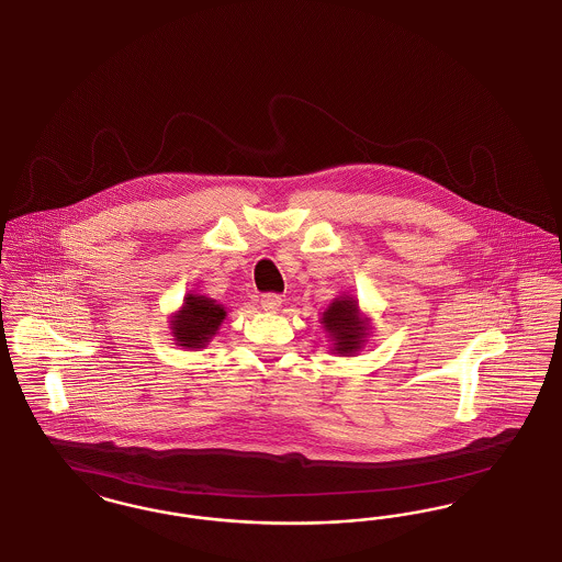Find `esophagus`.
<instances>
[{
    "label": "esophagus",
    "mask_w": 562,
    "mask_h": 562,
    "mask_svg": "<svg viewBox=\"0 0 562 562\" xmlns=\"http://www.w3.org/2000/svg\"><path fill=\"white\" fill-rule=\"evenodd\" d=\"M281 295L279 294H265L262 295V300H260V304H262V308L268 311V313H274V311H279V306H281Z\"/></svg>",
    "instance_id": "obj_1"
}]
</instances>
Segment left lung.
Returning <instances> with one entry per match:
<instances>
[{
  "label": "left lung",
  "mask_w": 562,
  "mask_h": 562,
  "mask_svg": "<svg viewBox=\"0 0 562 562\" xmlns=\"http://www.w3.org/2000/svg\"><path fill=\"white\" fill-rule=\"evenodd\" d=\"M322 324L336 340V353H353L366 338V325L357 317L353 297H338L331 302L324 313Z\"/></svg>",
  "instance_id": "obj_1"
}]
</instances>
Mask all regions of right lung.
Masks as SVG:
<instances>
[{
	"instance_id": "add662e5",
	"label": "right lung",
	"mask_w": 562,
	"mask_h": 562,
	"mask_svg": "<svg viewBox=\"0 0 562 562\" xmlns=\"http://www.w3.org/2000/svg\"><path fill=\"white\" fill-rule=\"evenodd\" d=\"M226 317L224 306L205 295L190 294L186 297L178 317L171 322V329L178 338L179 347L201 349L209 338L217 331L222 319Z\"/></svg>"
}]
</instances>
